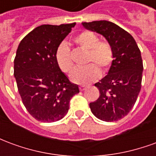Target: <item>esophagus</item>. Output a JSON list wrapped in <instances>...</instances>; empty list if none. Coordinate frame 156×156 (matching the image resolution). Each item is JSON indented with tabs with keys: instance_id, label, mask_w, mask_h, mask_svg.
I'll return each instance as SVG.
<instances>
[{
	"instance_id": "1",
	"label": "esophagus",
	"mask_w": 156,
	"mask_h": 156,
	"mask_svg": "<svg viewBox=\"0 0 156 156\" xmlns=\"http://www.w3.org/2000/svg\"><path fill=\"white\" fill-rule=\"evenodd\" d=\"M86 88H86L85 86H83V85L79 86V90H80V91H84Z\"/></svg>"
}]
</instances>
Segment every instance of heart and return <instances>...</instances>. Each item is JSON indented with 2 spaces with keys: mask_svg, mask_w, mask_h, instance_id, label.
<instances>
[{
  "mask_svg": "<svg viewBox=\"0 0 156 156\" xmlns=\"http://www.w3.org/2000/svg\"><path fill=\"white\" fill-rule=\"evenodd\" d=\"M73 41L78 47L87 50L86 57L87 66L83 68H76L72 73L70 79L78 84H88L96 81L100 71L107 73L110 69L115 54L114 49L109 41L105 39H98V36L91 31H83L76 36ZM55 59L58 68L65 73H69L73 68V61L71 51L67 45L58 46L55 53Z\"/></svg>",
  "mask_w": 156,
  "mask_h": 156,
  "instance_id": "obj_1",
  "label": "heart"
}]
</instances>
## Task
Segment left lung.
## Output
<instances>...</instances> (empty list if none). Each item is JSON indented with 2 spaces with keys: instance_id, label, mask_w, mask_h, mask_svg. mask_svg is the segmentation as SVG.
Segmentation results:
<instances>
[{
  "instance_id": "obj_1",
  "label": "left lung",
  "mask_w": 156,
  "mask_h": 156,
  "mask_svg": "<svg viewBox=\"0 0 156 156\" xmlns=\"http://www.w3.org/2000/svg\"><path fill=\"white\" fill-rule=\"evenodd\" d=\"M82 24L104 36L114 49L115 59L108 75L94 84L99 97L89 107L99 119L117 121L129 113L140 91L143 73L140 50L134 37L113 22L95 21Z\"/></svg>"
}]
</instances>
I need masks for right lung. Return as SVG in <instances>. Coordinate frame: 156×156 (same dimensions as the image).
<instances>
[{
  "instance_id": "right-lung-1",
  "label": "right lung",
  "mask_w": 156,
  "mask_h": 156,
  "mask_svg": "<svg viewBox=\"0 0 156 156\" xmlns=\"http://www.w3.org/2000/svg\"><path fill=\"white\" fill-rule=\"evenodd\" d=\"M76 23L41 25L19 44L14 59L15 76L22 103L32 117L55 122L64 117L72 97L79 93L58 68L56 50Z\"/></svg>"
}]
</instances>
